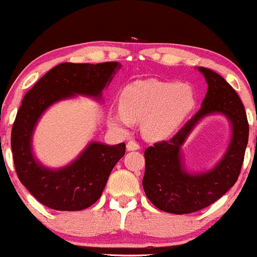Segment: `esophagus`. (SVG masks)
Returning <instances> with one entry per match:
<instances>
[{
	"label": "esophagus",
	"mask_w": 257,
	"mask_h": 257,
	"mask_svg": "<svg viewBox=\"0 0 257 257\" xmlns=\"http://www.w3.org/2000/svg\"><path fill=\"white\" fill-rule=\"evenodd\" d=\"M139 149H140V145H139L138 143H135V141L131 140L126 143V150H128V151H137Z\"/></svg>",
	"instance_id": "obj_1"
}]
</instances>
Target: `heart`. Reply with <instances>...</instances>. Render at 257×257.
<instances>
[{"mask_svg": "<svg viewBox=\"0 0 257 257\" xmlns=\"http://www.w3.org/2000/svg\"><path fill=\"white\" fill-rule=\"evenodd\" d=\"M194 91L186 83L159 79H139L125 85L119 94L120 113H112L108 123L119 131L141 122L149 140H163L172 135L194 107Z\"/></svg>", "mask_w": 257, "mask_h": 257, "instance_id": "b5f03b06", "label": "heart"}]
</instances>
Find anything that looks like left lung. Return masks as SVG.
Wrapping results in <instances>:
<instances>
[{
	"label": "left lung",
	"mask_w": 257,
	"mask_h": 257,
	"mask_svg": "<svg viewBox=\"0 0 257 257\" xmlns=\"http://www.w3.org/2000/svg\"><path fill=\"white\" fill-rule=\"evenodd\" d=\"M208 83L199 111L169 141L147 147L143 187L156 208L172 214H190L206 208L225 194L239 176L249 138L245 108L235 90L219 73L198 67ZM222 114L232 135L225 155L213 170L188 172L181 147L203 118Z\"/></svg>",
	"instance_id": "1"
}]
</instances>
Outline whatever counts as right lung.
<instances>
[{"label": "right lung", "instance_id": "add662e5", "mask_svg": "<svg viewBox=\"0 0 257 257\" xmlns=\"http://www.w3.org/2000/svg\"><path fill=\"white\" fill-rule=\"evenodd\" d=\"M120 66L116 61L59 64L23 99L11 137L14 167L20 182L43 205L61 211L89 208L100 198L112 169L124 156V143L110 146L91 141L69 166L52 169L43 166L32 151L35 128L47 108L76 95L102 101V90Z\"/></svg>", "mask_w": 257, "mask_h": 257}]
</instances>
